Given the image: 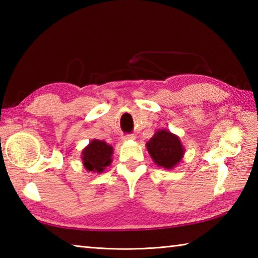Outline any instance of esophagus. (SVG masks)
I'll use <instances>...</instances> for the list:
<instances>
[{
  "label": "esophagus",
  "mask_w": 258,
  "mask_h": 258,
  "mask_svg": "<svg viewBox=\"0 0 258 258\" xmlns=\"http://www.w3.org/2000/svg\"><path fill=\"white\" fill-rule=\"evenodd\" d=\"M134 139V137L132 134H126V135H124L123 137V140L124 141H130V140H133Z\"/></svg>",
  "instance_id": "obj_1"
}]
</instances>
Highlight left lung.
Instances as JSON below:
<instances>
[{
	"label": "left lung",
	"instance_id": "1",
	"mask_svg": "<svg viewBox=\"0 0 258 258\" xmlns=\"http://www.w3.org/2000/svg\"><path fill=\"white\" fill-rule=\"evenodd\" d=\"M147 149L155 163L164 168H173L184 154L180 139L166 130L157 131L148 141Z\"/></svg>",
	"mask_w": 258,
	"mask_h": 258
}]
</instances>
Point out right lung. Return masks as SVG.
I'll list each match as a JSON object with an SVG mask.
<instances>
[{"label":"right lung","mask_w":258,"mask_h":258,"mask_svg":"<svg viewBox=\"0 0 258 258\" xmlns=\"http://www.w3.org/2000/svg\"><path fill=\"white\" fill-rule=\"evenodd\" d=\"M112 147L104 141L93 140L83 151V165L89 172L101 173L111 163Z\"/></svg>","instance_id":"obj_1"}]
</instances>
